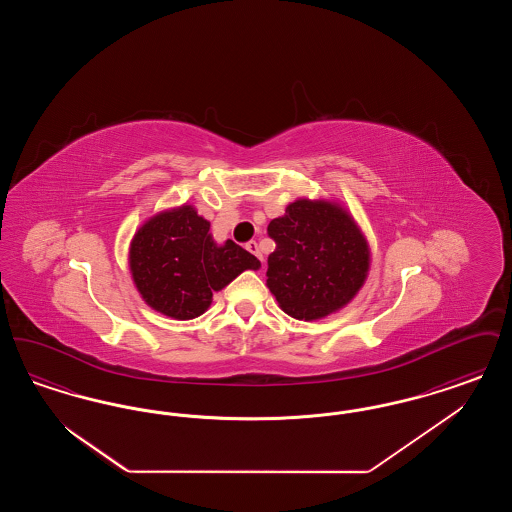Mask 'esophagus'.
<instances>
[{
  "mask_svg": "<svg viewBox=\"0 0 512 512\" xmlns=\"http://www.w3.org/2000/svg\"><path fill=\"white\" fill-rule=\"evenodd\" d=\"M245 249H247L249 253H253V255H255V257H257V259H259L261 263H263V255L259 253V245H257V242H255V240L247 242V244H245Z\"/></svg>",
  "mask_w": 512,
  "mask_h": 512,
  "instance_id": "34e87169",
  "label": "esophagus"
}]
</instances>
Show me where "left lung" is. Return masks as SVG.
Returning a JSON list of instances; mask_svg holds the SVG:
<instances>
[{"label":"left lung","instance_id":"obj_1","mask_svg":"<svg viewBox=\"0 0 512 512\" xmlns=\"http://www.w3.org/2000/svg\"><path fill=\"white\" fill-rule=\"evenodd\" d=\"M267 284L282 311L297 320L328 317L361 290L368 245L353 219L334 203L297 199L270 220Z\"/></svg>","mask_w":512,"mask_h":512}]
</instances>
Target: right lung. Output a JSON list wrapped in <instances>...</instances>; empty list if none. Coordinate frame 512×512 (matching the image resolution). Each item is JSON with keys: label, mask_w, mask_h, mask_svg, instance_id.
Instances as JSON below:
<instances>
[{"label": "right lung", "mask_w": 512, "mask_h": 512, "mask_svg": "<svg viewBox=\"0 0 512 512\" xmlns=\"http://www.w3.org/2000/svg\"><path fill=\"white\" fill-rule=\"evenodd\" d=\"M211 224L194 207L161 213L138 230L130 245V270L138 292L155 311L190 320L211 305L219 292L259 259L228 240L215 244Z\"/></svg>", "instance_id": "right-lung-1"}]
</instances>
